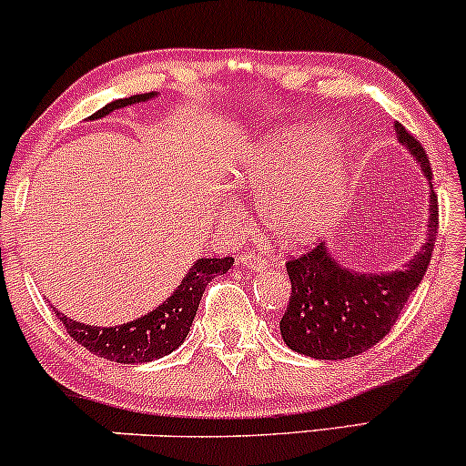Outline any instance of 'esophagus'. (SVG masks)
I'll use <instances>...</instances> for the list:
<instances>
[{
    "mask_svg": "<svg viewBox=\"0 0 466 466\" xmlns=\"http://www.w3.org/2000/svg\"><path fill=\"white\" fill-rule=\"evenodd\" d=\"M240 265L248 267V269H254V271H263L269 267V263H267L263 256L254 254V251H245V254L240 256Z\"/></svg>",
    "mask_w": 466,
    "mask_h": 466,
    "instance_id": "34e87169",
    "label": "esophagus"
}]
</instances>
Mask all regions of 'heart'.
<instances>
[{
	"instance_id": "obj_1",
	"label": "heart",
	"mask_w": 466,
	"mask_h": 466,
	"mask_svg": "<svg viewBox=\"0 0 466 466\" xmlns=\"http://www.w3.org/2000/svg\"><path fill=\"white\" fill-rule=\"evenodd\" d=\"M344 177V155L311 127H289L265 137L237 170L238 184L263 199L265 221L285 243L324 229L339 206Z\"/></svg>"
}]
</instances>
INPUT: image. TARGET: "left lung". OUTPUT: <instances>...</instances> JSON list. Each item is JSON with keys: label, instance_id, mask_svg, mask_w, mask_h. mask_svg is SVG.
<instances>
[{"label": "left lung", "instance_id": "8db88e82", "mask_svg": "<svg viewBox=\"0 0 466 466\" xmlns=\"http://www.w3.org/2000/svg\"><path fill=\"white\" fill-rule=\"evenodd\" d=\"M400 144L419 159L431 184L425 148L400 122L394 125ZM438 229V199L430 192L425 243L408 265L388 274L346 269L324 243L287 260L291 296L280 319L285 344L315 360H349L372 349L392 330L410 296L420 285L431 260Z\"/></svg>", "mask_w": 466, "mask_h": 466}]
</instances>
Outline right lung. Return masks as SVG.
<instances>
[{"label": "right lung", "instance_id": "right-lung-1", "mask_svg": "<svg viewBox=\"0 0 466 466\" xmlns=\"http://www.w3.org/2000/svg\"><path fill=\"white\" fill-rule=\"evenodd\" d=\"M153 96L155 94H136L129 96V98L114 100V103L105 105L103 109L96 111L92 117H105L114 109H122V106L133 103H142V100L153 98ZM232 263V256H226V258H199L192 265V269L186 274L181 285L175 289L168 300L159 304L155 311L120 326H109V329L103 326L100 329V326L80 324L76 319H69L58 311L55 313L61 319V324L66 326L67 335L76 344L83 346L85 350L94 352V355L103 357L106 361H153L168 355V352H173L177 346L184 344L208 282L212 278L226 274Z\"/></svg>", "mask_w": 466, "mask_h": 466}]
</instances>
